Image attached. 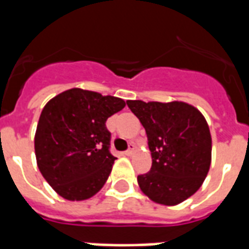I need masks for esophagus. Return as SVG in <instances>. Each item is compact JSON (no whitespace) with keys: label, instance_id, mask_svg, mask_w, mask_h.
<instances>
[{"label":"esophagus","instance_id":"1","mask_svg":"<svg viewBox=\"0 0 249 249\" xmlns=\"http://www.w3.org/2000/svg\"><path fill=\"white\" fill-rule=\"evenodd\" d=\"M133 154H134V144L130 143V144H129L128 150H126V151L124 152V155L125 156H132Z\"/></svg>","mask_w":249,"mask_h":249}]
</instances>
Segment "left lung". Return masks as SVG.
<instances>
[{
    "label": "left lung",
    "mask_w": 249,
    "mask_h": 249,
    "mask_svg": "<svg viewBox=\"0 0 249 249\" xmlns=\"http://www.w3.org/2000/svg\"><path fill=\"white\" fill-rule=\"evenodd\" d=\"M143 125L151 151L150 172L137 177L144 195L177 205L196 193L208 174L212 138L204 116L185 102L126 101Z\"/></svg>",
    "instance_id": "obj_1"
}]
</instances>
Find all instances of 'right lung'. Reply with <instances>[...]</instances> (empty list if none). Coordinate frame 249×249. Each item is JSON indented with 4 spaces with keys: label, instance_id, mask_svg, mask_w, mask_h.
Listing matches in <instances>:
<instances>
[{
    "label": "right lung",
    "instance_id": "obj_1",
    "mask_svg": "<svg viewBox=\"0 0 249 249\" xmlns=\"http://www.w3.org/2000/svg\"><path fill=\"white\" fill-rule=\"evenodd\" d=\"M125 107L121 98L79 88L46 103L35 136L37 165L48 183L67 200H85L107 181L115 156L106 121Z\"/></svg>",
    "mask_w": 249,
    "mask_h": 249
}]
</instances>
